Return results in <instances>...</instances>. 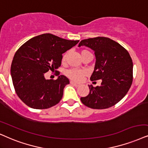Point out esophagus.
Here are the masks:
<instances>
[{"mask_svg": "<svg viewBox=\"0 0 148 148\" xmlns=\"http://www.w3.org/2000/svg\"><path fill=\"white\" fill-rule=\"evenodd\" d=\"M70 84H71V85H72L76 86V87H78V86H79V84L76 83H74V81H70Z\"/></svg>", "mask_w": 148, "mask_h": 148, "instance_id": "obj_1", "label": "esophagus"}]
</instances>
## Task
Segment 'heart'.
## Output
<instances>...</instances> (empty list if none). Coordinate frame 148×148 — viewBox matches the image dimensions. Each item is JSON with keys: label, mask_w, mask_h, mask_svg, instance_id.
<instances>
[{"label": "heart", "mask_w": 148, "mask_h": 148, "mask_svg": "<svg viewBox=\"0 0 148 148\" xmlns=\"http://www.w3.org/2000/svg\"><path fill=\"white\" fill-rule=\"evenodd\" d=\"M89 52L86 50H82L80 54L83 55V54L85 53V52ZM65 57H66V55H64L63 57V61L65 60ZM86 74V72L84 70H78V69H71V70H68L67 72V76H68L69 78H70L71 79L76 80V81H78L81 79L82 77L83 76H85Z\"/></svg>", "instance_id": "heart-1"}]
</instances>
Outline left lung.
<instances>
[{"label":"left lung","instance_id":"1","mask_svg":"<svg viewBox=\"0 0 148 148\" xmlns=\"http://www.w3.org/2000/svg\"><path fill=\"white\" fill-rule=\"evenodd\" d=\"M96 57L91 80H102L100 87L88 85L89 93L80 98L83 104L95 109L111 107L126 96L132 83L133 64L128 52L110 38L98 37L80 41Z\"/></svg>","mask_w":148,"mask_h":148}]
</instances>
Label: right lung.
I'll list each match as a JSON object with an SVG mask.
<instances>
[{"label":"right lung","instance_id":"add662e5","mask_svg":"<svg viewBox=\"0 0 148 148\" xmlns=\"http://www.w3.org/2000/svg\"><path fill=\"white\" fill-rule=\"evenodd\" d=\"M78 42L45 33L20 46L13 59L11 76L17 95L24 103L31 108L45 109L60 102L69 79L60 75L56 80H46L45 73L59 68L62 54Z\"/></svg>","mask_w":148,"mask_h":148}]
</instances>
